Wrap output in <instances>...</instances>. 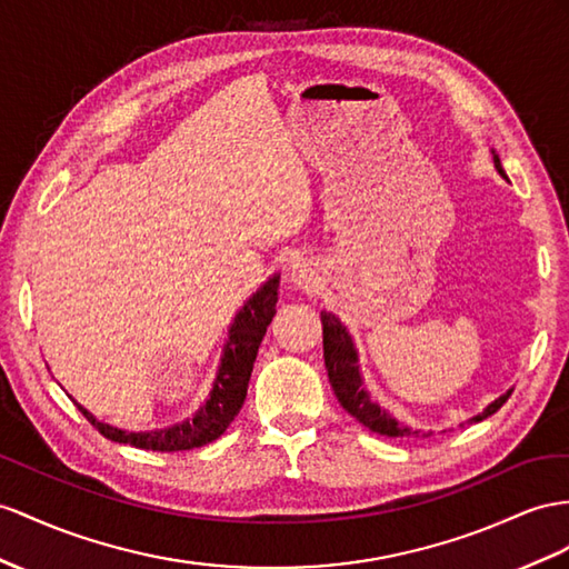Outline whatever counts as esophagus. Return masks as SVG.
<instances>
[{"instance_id":"esophagus-1","label":"esophagus","mask_w":569,"mask_h":569,"mask_svg":"<svg viewBox=\"0 0 569 569\" xmlns=\"http://www.w3.org/2000/svg\"><path fill=\"white\" fill-rule=\"evenodd\" d=\"M315 271L310 269V264H305L302 259L293 261V267H290V281H293L296 286H302V288H310L315 283Z\"/></svg>"}]
</instances>
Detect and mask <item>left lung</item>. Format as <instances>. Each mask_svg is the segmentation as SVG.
Wrapping results in <instances>:
<instances>
[{
  "label": "left lung",
  "mask_w": 569,
  "mask_h": 569,
  "mask_svg": "<svg viewBox=\"0 0 569 569\" xmlns=\"http://www.w3.org/2000/svg\"><path fill=\"white\" fill-rule=\"evenodd\" d=\"M492 160H495V168H498V172L505 178L500 158L495 151H492ZM322 331H325V366H327L329 382H331L333 395H337L339 403L348 413L377 435H387V437H430L432 435V432H420L403 426L401 420L387 413L380 403L372 401L366 385H362V375L358 368V351L353 346L351 333L346 331V327L341 325V319L337 315L322 312ZM509 395H512V389L505 391V395L495 399L492 403H488L483 413L473 416L469 423H478V420L492 416L509 399Z\"/></svg>",
  "instance_id": "1"
}]
</instances>
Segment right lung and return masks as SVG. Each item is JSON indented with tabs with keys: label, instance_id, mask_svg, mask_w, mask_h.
<instances>
[{
	"label": "right lung",
	"instance_id": "1",
	"mask_svg": "<svg viewBox=\"0 0 569 569\" xmlns=\"http://www.w3.org/2000/svg\"><path fill=\"white\" fill-rule=\"evenodd\" d=\"M276 302H279V276H271V279L242 305L236 319H232L211 395L203 401L201 409L192 418L182 420V423L163 430L129 432L110 423H100L91 411H86L81 403L74 401L77 409L89 418V423L100 435L108 437V440L137 449L182 451L218 440L232 423V418L242 409L259 343L264 339L267 327L271 325V319L276 315Z\"/></svg>",
	"mask_w": 569,
	"mask_h": 569
}]
</instances>
